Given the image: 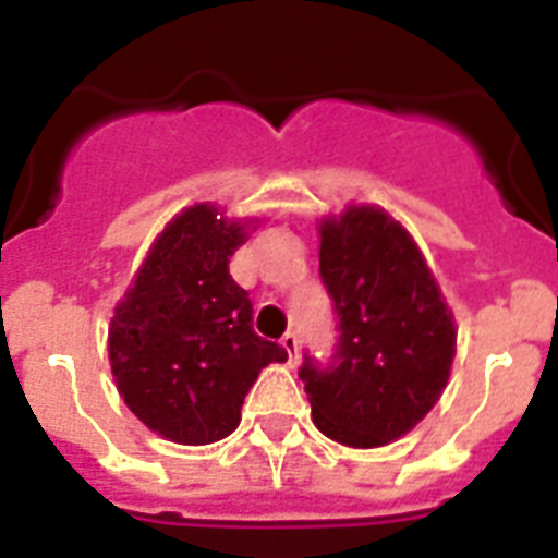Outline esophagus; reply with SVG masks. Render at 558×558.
<instances>
[{
  "label": "esophagus",
  "instance_id": "34e87169",
  "mask_svg": "<svg viewBox=\"0 0 558 558\" xmlns=\"http://www.w3.org/2000/svg\"><path fill=\"white\" fill-rule=\"evenodd\" d=\"M280 348L287 350L289 365L295 367V365H298V356H301V341H298L295 332H287V336H283V339H280Z\"/></svg>",
  "mask_w": 558,
  "mask_h": 558
}]
</instances>
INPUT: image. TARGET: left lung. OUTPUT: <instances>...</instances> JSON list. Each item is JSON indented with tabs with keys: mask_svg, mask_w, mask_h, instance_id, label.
Instances as JSON below:
<instances>
[{
	"mask_svg": "<svg viewBox=\"0 0 558 558\" xmlns=\"http://www.w3.org/2000/svg\"><path fill=\"white\" fill-rule=\"evenodd\" d=\"M318 263L339 313L336 365L301 367L315 428L348 449L405 437L449 385L454 313L408 228L350 202L318 222Z\"/></svg>",
	"mask_w": 558,
	"mask_h": 558,
	"instance_id": "obj_1",
	"label": "left lung"
}]
</instances>
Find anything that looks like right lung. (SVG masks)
Masks as SVG:
<instances>
[{
  "label": "right lung",
  "mask_w": 558,
  "mask_h": 558,
  "mask_svg": "<svg viewBox=\"0 0 558 558\" xmlns=\"http://www.w3.org/2000/svg\"><path fill=\"white\" fill-rule=\"evenodd\" d=\"M263 219L214 202L179 210L109 322V367L126 408L179 446H208L240 425L260 371L287 350L252 330V301L228 260Z\"/></svg>",
  "instance_id": "right-lung-1"
}]
</instances>
